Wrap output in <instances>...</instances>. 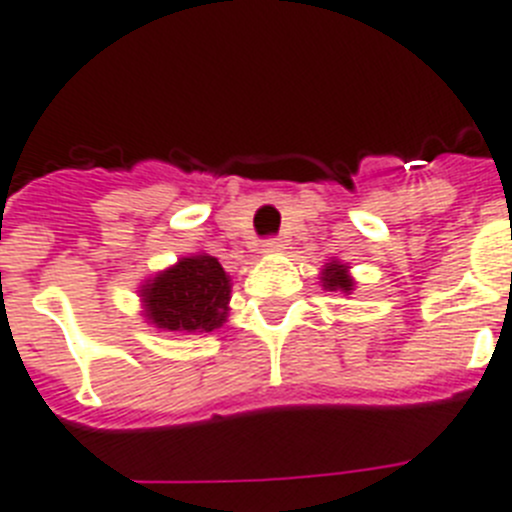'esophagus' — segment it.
Segmentation results:
<instances>
[{
    "label": "esophagus",
    "instance_id": "esophagus-1",
    "mask_svg": "<svg viewBox=\"0 0 512 512\" xmlns=\"http://www.w3.org/2000/svg\"><path fill=\"white\" fill-rule=\"evenodd\" d=\"M283 249V244L278 239H265L263 242V255H278Z\"/></svg>",
    "mask_w": 512,
    "mask_h": 512
}]
</instances>
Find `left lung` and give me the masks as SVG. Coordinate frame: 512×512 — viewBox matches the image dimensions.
Instances as JSON below:
<instances>
[{"label":"left lung","mask_w":512,"mask_h":512,"mask_svg":"<svg viewBox=\"0 0 512 512\" xmlns=\"http://www.w3.org/2000/svg\"><path fill=\"white\" fill-rule=\"evenodd\" d=\"M320 283L325 291H341V294L346 296H349L356 286L354 276H351L349 270V263H341V260H330V263L322 265Z\"/></svg>","instance_id":"obj_1"}]
</instances>
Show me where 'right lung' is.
<instances>
[{
  "mask_svg": "<svg viewBox=\"0 0 512 512\" xmlns=\"http://www.w3.org/2000/svg\"><path fill=\"white\" fill-rule=\"evenodd\" d=\"M140 304L148 325L169 333H210L229 317L231 276L208 252L179 257L145 278Z\"/></svg>",
  "mask_w": 512,
  "mask_h": 512,
  "instance_id": "right-lung-1",
  "label": "right lung"
}]
</instances>
